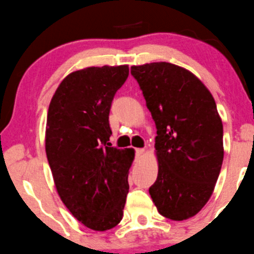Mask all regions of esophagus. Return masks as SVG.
Segmentation results:
<instances>
[{"instance_id": "obj_1", "label": "esophagus", "mask_w": 254, "mask_h": 254, "mask_svg": "<svg viewBox=\"0 0 254 254\" xmlns=\"http://www.w3.org/2000/svg\"><path fill=\"white\" fill-rule=\"evenodd\" d=\"M135 154H136V159H140L143 154V148H136Z\"/></svg>"}]
</instances>
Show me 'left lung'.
<instances>
[{
	"label": "left lung",
	"instance_id": "8db88e82",
	"mask_svg": "<svg viewBox=\"0 0 254 254\" xmlns=\"http://www.w3.org/2000/svg\"><path fill=\"white\" fill-rule=\"evenodd\" d=\"M156 123L158 176L149 194L172 220L196 215L212 196L224 158L223 123L212 93L185 68L131 66Z\"/></svg>",
	"mask_w": 254,
	"mask_h": 254
}]
</instances>
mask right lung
<instances>
[{
	"label": "right lung",
	"instance_id": "1",
	"mask_svg": "<svg viewBox=\"0 0 254 254\" xmlns=\"http://www.w3.org/2000/svg\"><path fill=\"white\" fill-rule=\"evenodd\" d=\"M129 66H90L63 79L51 100L46 154L58 194L86 228L106 231L123 218L132 148L111 147L109 111Z\"/></svg>",
	"mask_w": 254,
	"mask_h": 254
}]
</instances>
